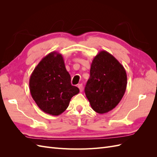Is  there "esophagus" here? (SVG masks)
Returning a JSON list of instances; mask_svg holds the SVG:
<instances>
[{
  "instance_id": "34e87169",
  "label": "esophagus",
  "mask_w": 157,
  "mask_h": 157,
  "mask_svg": "<svg viewBox=\"0 0 157 157\" xmlns=\"http://www.w3.org/2000/svg\"><path fill=\"white\" fill-rule=\"evenodd\" d=\"M78 88L79 90H80V92H82V90H83L82 84H79L78 85Z\"/></svg>"
}]
</instances>
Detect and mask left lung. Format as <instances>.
I'll return each instance as SVG.
<instances>
[{"mask_svg": "<svg viewBox=\"0 0 157 157\" xmlns=\"http://www.w3.org/2000/svg\"><path fill=\"white\" fill-rule=\"evenodd\" d=\"M127 86L123 65L105 50L94 57L85 94L94 111L104 114L111 111L122 99Z\"/></svg>", "mask_w": 157, "mask_h": 157, "instance_id": "8db88e82", "label": "left lung"}]
</instances>
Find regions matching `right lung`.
I'll use <instances>...</instances> for the list:
<instances>
[{
    "label": "right lung",
    "instance_id": "add662e5",
    "mask_svg": "<svg viewBox=\"0 0 157 157\" xmlns=\"http://www.w3.org/2000/svg\"><path fill=\"white\" fill-rule=\"evenodd\" d=\"M31 96L42 111L58 116L69 106L79 89L71 84L62 55L52 52L41 59L29 78Z\"/></svg>",
    "mask_w": 157,
    "mask_h": 157
}]
</instances>
